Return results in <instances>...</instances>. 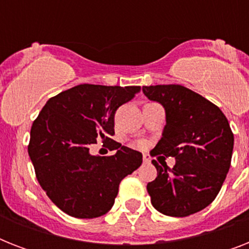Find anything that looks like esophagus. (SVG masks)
Wrapping results in <instances>:
<instances>
[{
    "instance_id": "esophagus-1",
    "label": "esophagus",
    "mask_w": 249,
    "mask_h": 249,
    "mask_svg": "<svg viewBox=\"0 0 249 249\" xmlns=\"http://www.w3.org/2000/svg\"><path fill=\"white\" fill-rule=\"evenodd\" d=\"M151 161V158L148 154H143V163H150Z\"/></svg>"
}]
</instances>
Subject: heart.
I'll return each instance as SVG.
<instances>
[{"label":"heart","mask_w":249,"mask_h":249,"mask_svg":"<svg viewBox=\"0 0 249 249\" xmlns=\"http://www.w3.org/2000/svg\"><path fill=\"white\" fill-rule=\"evenodd\" d=\"M137 146H138V147H144L146 144H144V142H138V143H137Z\"/></svg>","instance_id":"1"}]
</instances>
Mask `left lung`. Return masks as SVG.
I'll list each match as a JSON object with an SVG mask.
<instances>
[{"mask_svg": "<svg viewBox=\"0 0 249 249\" xmlns=\"http://www.w3.org/2000/svg\"><path fill=\"white\" fill-rule=\"evenodd\" d=\"M142 90L165 109L163 137L151 155L176 159L172 169L152 160L158 170V177L147 183L152 205L165 216L194 214L216 199L231 164L234 134L228 119L216 105L185 86Z\"/></svg>", "mask_w": 249, "mask_h": 249, "instance_id": "8db88e82", "label": "left lung"}]
</instances>
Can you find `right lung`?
<instances>
[{
  "label": "right lung",
  "mask_w": 249,
  "mask_h": 249,
  "mask_svg": "<svg viewBox=\"0 0 249 249\" xmlns=\"http://www.w3.org/2000/svg\"><path fill=\"white\" fill-rule=\"evenodd\" d=\"M140 86L83 84L50 98L31 128L29 158L50 200L76 218L103 216L112 208L123 178L142 164V154L115 142L116 154H90L91 144L111 142L115 112Z\"/></svg>",
  "instance_id": "obj_1"
}]
</instances>
